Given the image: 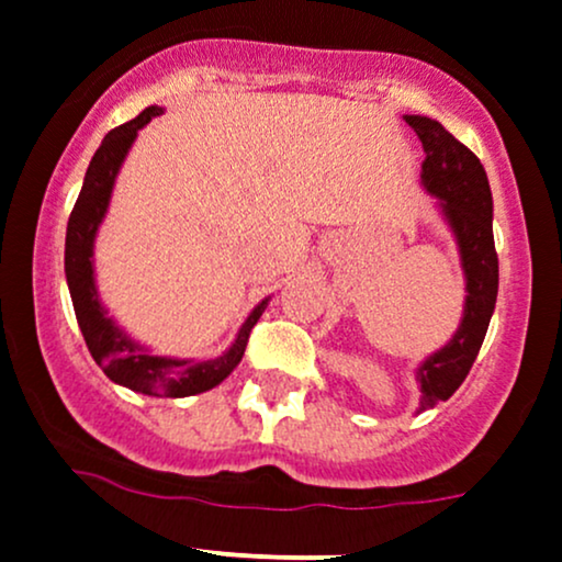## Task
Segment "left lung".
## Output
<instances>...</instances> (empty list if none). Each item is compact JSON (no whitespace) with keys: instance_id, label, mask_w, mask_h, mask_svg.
Wrapping results in <instances>:
<instances>
[{"instance_id":"obj_1","label":"left lung","mask_w":562,"mask_h":562,"mask_svg":"<svg viewBox=\"0 0 562 562\" xmlns=\"http://www.w3.org/2000/svg\"><path fill=\"white\" fill-rule=\"evenodd\" d=\"M423 142V186L439 202L447 226L458 241L465 274L463 321L441 350L417 366L420 412L447 401L463 385L487 334L498 296V256L493 241V193L480 158L452 137L439 121L404 115Z\"/></svg>"}]
</instances>
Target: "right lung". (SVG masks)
<instances>
[{"label": "right lung", "instance_id": "right-lung-1", "mask_svg": "<svg viewBox=\"0 0 562 562\" xmlns=\"http://www.w3.org/2000/svg\"><path fill=\"white\" fill-rule=\"evenodd\" d=\"M161 108L142 110L134 121L112 128L102 139L99 150L93 153L88 164L86 180H82L80 196L75 202L72 215L67 223V245H64V271H67L69 296L75 304V317L82 330L88 350L93 360L102 366L104 374L117 385L137 390L145 395H167V398H186V395L204 393V390L221 385L228 374L239 366L245 356L250 330L263 315L269 299H263L245 326L236 334L234 345L223 356L206 360H180L167 356H153L150 350L137 345L115 321L108 315V310L99 301L97 280H93V239H97L99 226L108 215L112 186L121 172V164L126 158L128 147L137 139L142 126L161 115Z\"/></svg>", "mask_w": 562, "mask_h": 562}]
</instances>
